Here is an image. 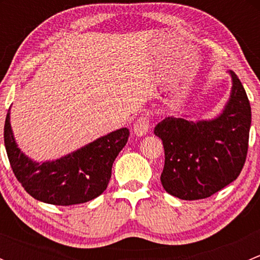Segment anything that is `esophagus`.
Listing matches in <instances>:
<instances>
[{
	"label": "esophagus",
	"instance_id": "esophagus-1",
	"mask_svg": "<svg viewBox=\"0 0 260 260\" xmlns=\"http://www.w3.org/2000/svg\"><path fill=\"white\" fill-rule=\"evenodd\" d=\"M149 129V117L147 114L141 115L133 124V132L136 136H145Z\"/></svg>",
	"mask_w": 260,
	"mask_h": 260
}]
</instances>
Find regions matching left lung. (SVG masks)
I'll list each match as a JSON object with an SVG mask.
<instances>
[{"label": "left lung", "instance_id": "left-lung-1", "mask_svg": "<svg viewBox=\"0 0 260 260\" xmlns=\"http://www.w3.org/2000/svg\"><path fill=\"white\" fill-rule=\"evenodd\" d=\"M230 74L232 94L220 117L196 123L169 117L154 127L165 149L161 183L182 200L210 198L237 180L245 164L250 103L242 81Z\"/></svg>", "mask_w": 260, "mask_h": 260}]
</instances>
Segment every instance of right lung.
<instances>
[{
    "instance_id": "obj_1",
    "label": "right lung",
    "mask_w": 260,
    "mask_h": 260,
    "mask_svg": "<svg viewBox=\"0 0 260 260\" xmlns=\"http://www.w3.org/2000/svg\"><path fill=\"white\" fill-rule=\"evenodd\" d=\"M128 136L129 131L120 128L62 158L36 164L17 148L10 111L4 129L7 157L18 182L36 200L60 206L86 203L103 193L115 157L127 143Z\"/></svg>"
}]
</instances>
